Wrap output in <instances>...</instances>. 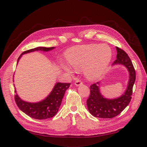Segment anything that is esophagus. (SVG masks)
Wrapping results in <instances>:
<instances>
[{"label": "esophagus", "mask_w": 147, "mask_h": 147, "mask_svg": "<svg viewBox=\"0 0 147 147\" xmlns=\"http://www.w3.org/2000/svg\"><path fill=\"white\" fill-rule=\"evenodd\" d=\"M74 84H75L76 86H79V85H81L83 84L82 81L80 80H77L76 81Z\"/></svg>", "instance_id": "34e87169"}]
</instances>
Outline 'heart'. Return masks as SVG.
<instances>
[{"mask_svg":"<svg viewBox=\"0 0 147 147\" xmlns=\"http://www.w3.org/2000/svg\"><path fill=\"white\" fill-rule=\"evenodd\" d=\"M111 51L106 45L89 44L78 45L67 52V59L70 67L74 69H84L85 75L90 79H95L105 71L111 59ZM63 69L71 73L67 65Z\"/></svg>","mask_w":147,"mask_h":147,"instance_id":"obj_1","label":"heart"}]
</instances>
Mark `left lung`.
Listing matches in <instances>:
<instances>
[{
  "label": "left lung",
  "mask_w": 147,
  "mask_h": 147,
  "mask_svg": "<svg viewBox=\"0 0 147 147\" xmlns=\"http://www.w3.org/2000/svg\"><path fill=\"white\" fill-rule=\"evenodd\" d=\"M116 59L113 65L120 64L125 67L129 74L127 90L121 97L108 99L103 97L100 93L99 82L90 86V95L86 100L88 110L92 115L99 118H113L119 115L131 101L133 87L136 80V71L131 59L121 48L117 47Z\"/></svg>",
  "instance_id": "left-lung-1"
}]
</instances>
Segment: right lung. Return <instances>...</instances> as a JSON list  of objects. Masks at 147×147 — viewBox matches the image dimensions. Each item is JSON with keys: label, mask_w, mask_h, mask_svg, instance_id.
I'll return each mask as SVG.
<instances>
[{"label": "right lung", "mask_w": 147, "mask_h": 147, "mask_svg": "<svg viewBox=\"0 0 147 147\" xmlns=\"http://www.w3.org/2000/svg\"><path fill=\"white\" fill-rule=\"evenodd\" d=\"M54 48V47L47 48L40 47L24 51L18 58V63L21 56L24 54L38 50L48 51ZM69 85L70 83H57L45 99L36 103L27 102L22 100L16 93L15 88L14 99L19 109L25 113L26 115L35 119H47L56 115L61 105L65 91L69 88Z\"/></svg>", "instance_id": "1"}]
</instances>
